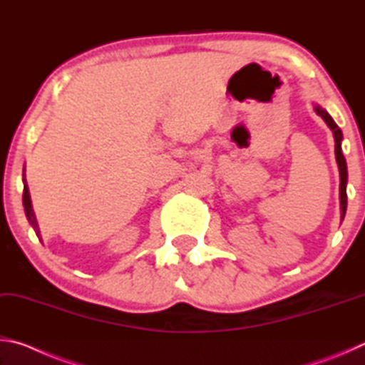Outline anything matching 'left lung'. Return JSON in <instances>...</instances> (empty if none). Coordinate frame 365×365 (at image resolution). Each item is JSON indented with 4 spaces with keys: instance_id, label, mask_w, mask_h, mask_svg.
Instances as JSON below:
<instances>
[{
    "instance_id": "8db88e82",
    "label": "left lung",
    "mask_w": 365,
    "mask_h": 365,
    "mask_svg": "<svg viewBox=\"0 0 365 365\" xmlns=\"http://www.w3.org/2000/svg\"><path fill=\"white\" fill-rule=\"evenodd\" d=\"M316 113L322 117V119L327 122L333 130V137H335V156H336V163H338V169H339V202H341V219L344 217L346 212V205H348V200H346V182H348V170H346V160L341 153V130H339L335 120L325 113L322 108H316Z\"/></svg>"
}]
</instances>
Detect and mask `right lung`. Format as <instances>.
<instances>
[{
	"label": "right lung",
	"mask_w": 365,
	"mask_h": 365,
	"mask_svg": "<svg viewBox=\"0 0 365 365\" xmlns=\"http://www.w3.org/2000/svg\"><path fill=\"white\" fill-rule=\"evenodd\" d=\"M24 207H26V214H27V219L30 222V225L35 228L36 235H38V224H36V219H35V214H34V209H32V202H30V195H29L27 187H24Z\"/></svg>",
	"instance_id": "obj_1"
}]
</instances>
